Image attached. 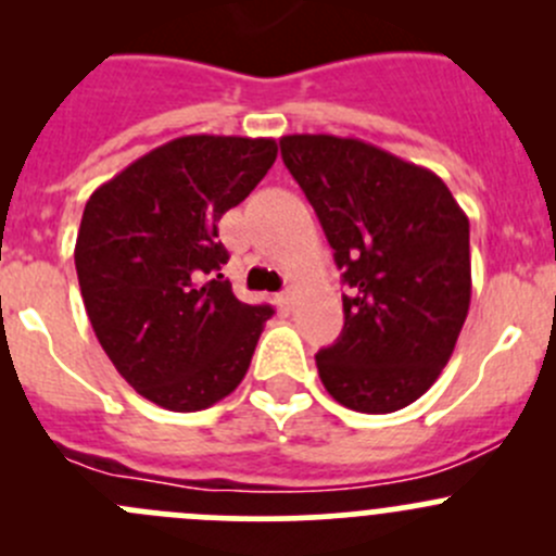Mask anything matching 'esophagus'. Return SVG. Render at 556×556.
Segmentation results:
<instances>
[{
	"instance_id": "esophagus-1",
	"label": "esophagus",
	"mask_w": 556,
	"mask_h": 556,
	"mask_svg": "<svg viewBox=\"0 0 556 556\" xmlns=\"http://www.w3.org/2000/svg\"><path fill=\"white\" fill-rule=\"evenodd\" d=\"M277 304H279V309L290 312V306H293V290H282V293L277 295Z\"/></svg>"
}]
</instances>
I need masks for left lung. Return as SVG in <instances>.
<instances>
[{
	"label": "left lung",
	"mask_w": 556,
	"mask_h": 556,
	"mask_svg": "<svg viewBox=\"0 0 556 556\" xmlns=\"http://www.w3.org/2000/svg\"><path fill=\"white\" fill-rule=\"evenodd\" d=\"M279 148L350 288L319 379L352 412H397L439 379L468 317V217L439 174L363 139L290 134Z\"/></svg>",
	"instance_id": "8db88e82"
}]
</instances>
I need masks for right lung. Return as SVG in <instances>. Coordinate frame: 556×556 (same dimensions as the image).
Segmentation results:
<instances>
[{
	"mask_svg": "<svg viewBox=\"0 0 556 556\" xmlns=\"http://www.w3.org/2000/svg\"><path fill=\"white\" fill-rule=\"evenodd\" d=\"M277 161L274 139L190 134L99 185L75 266L99 344L123 379L169 412L237 390L271 306H250L217 274V223Z\"/></svg>",
	"mask_w": 556,
	"mask_h": 556,
	"instance_id": "right-lung-1",
	"label": "right lung"
}]
</instances>
